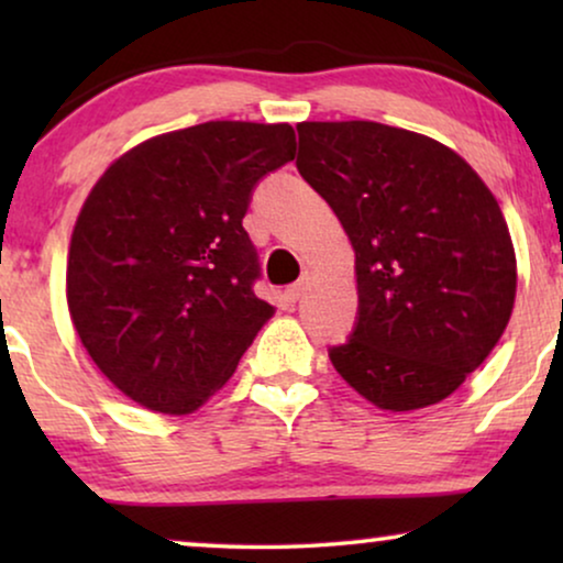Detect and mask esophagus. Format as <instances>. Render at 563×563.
Instances as JSON below:
<instances>
[{"mask_svg":"<svg viewBox=\"0 0 563 563\" xmlns=\"http://www.w3.org/2000/svg\"><path fill=\"white\" fill-rule=\"evenodd\" d=\"M307 284H310V276H302V279H299L297 284H289V287L287 289H284V297H287V302H291V305H295L297 302V299L299 297H302L305 295V291H307Z\"/></svg>","mask_w":563,"mask_h":563,"instance_id":"obj_1","label":"esophagus"}]
</instances>
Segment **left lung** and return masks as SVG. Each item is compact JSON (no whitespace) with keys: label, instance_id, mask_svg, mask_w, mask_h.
I'll return each mask as SVG.
<instances>
[{"label":"left lung","instance_id":"obj_1","mask_svg":"<svg viewBox=\"0 0 563 563\" xmlns=\"http://www.w3.org/2000/svg\"><path fill=\"white\" fill-rule=\"evenodd\" d=\"M297 168L356 251L358 314L328 349L382 410L441 402L489 356L515 305L510 230L472 166L382 122H299Z\"/></svg>","mask_w":563,"mask_h":563}]
</instances>
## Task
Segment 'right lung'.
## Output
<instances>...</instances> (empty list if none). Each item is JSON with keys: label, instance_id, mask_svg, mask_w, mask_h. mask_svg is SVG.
I'll use <instances>...</instances> for the list:
<instances>
[{"label": "right lung", "instance_id": "obj_1", "mask_svg": "<svg viewBox=\"0 0 563 563\" xmlns=\"http://www.w3.org/2000/svg\"><path fill=\"white\" fill-rule=\"evenodd\" d=\"M295 148L287 122H202L135 145L95 184L68 249V310L99 372L137 405L197 410L274 314L253 291L243 218Z\"/></svg>", "mask_w": 563, "mask_h": 563}]
</instances>
